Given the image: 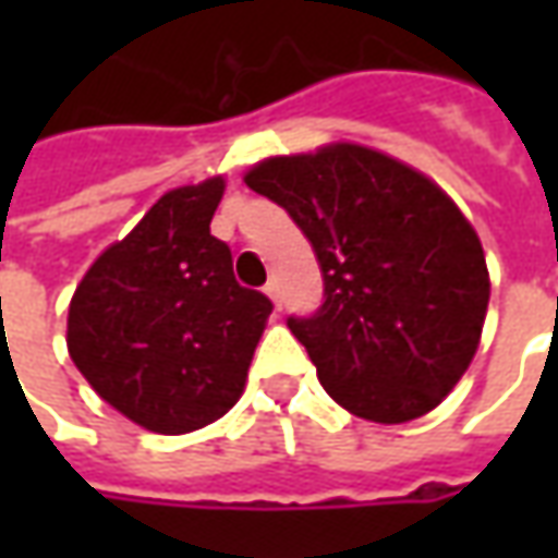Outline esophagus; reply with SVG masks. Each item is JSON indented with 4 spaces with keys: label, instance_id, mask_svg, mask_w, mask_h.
<instances>
[{
    "label": "esophagus",
    "instance_id": "obj_1",
    "mask_svg": "<svg viewBox=\"0 0 558 558\" xmlns=\"http://www.w3.org/2000/svg\"><path fill=\"white\" fill-rule=\"evenodd\" d=\"M264 291H267L269 301H272L276 307H282V289H279V279H269L267 286H264Z\"/></svg>",
    "mask_w": 558,
    "mask_h": 558
}]
</instances>
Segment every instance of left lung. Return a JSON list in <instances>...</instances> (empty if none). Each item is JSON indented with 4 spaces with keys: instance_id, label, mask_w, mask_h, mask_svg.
Masks as SVG:
<instances>
[{
    "instance_id": "1",
    "label": "left lung",
    "mask_w": 558,
    "mask_h": 558,
    "mask_svg": "<svg viewBox=\"0 0 558 558\" xmlns=\"http://www.w3.org/2000/svg\"><path fill=\"white\" fill-rule=\"evenodd\" d=\"M247 189L289 210L316 251L323 304L289 316L323 388L354 416L410 422L478 351L490 279L475 229L428 177L338 142L267 158Z\"/></svg>"
}]
</instances>
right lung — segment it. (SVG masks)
<instances>
[{
    "label": "right lung",
    "instance_id": "add662e5",
    "mask_svg": "<svg viewBox=\"0 0 558 558\" xmlns=\"http://www.w3.org/2000/svg\"><path fill=\"white\" fill-rule=\"evenodd\" d=\"M223 180L161 195L76 286L68 351L86 381L136 425L185 435L242 397L272 301L242 289L210 235Z\"/></svg>",
    "mask_w": 558,
    "mask_h": 558
}]
</instances>
